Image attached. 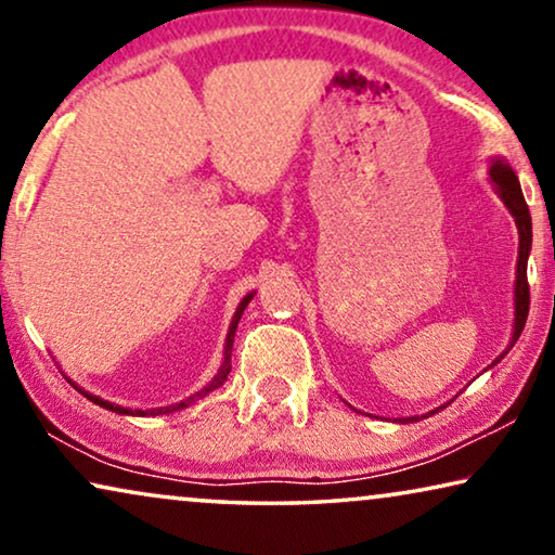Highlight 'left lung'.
<instances>
[{
  "label": "left lung",
  "mask_w": 555,
  "mask_h": 555,
  "mask_svg": "<svg viewBox=\"0 0 555 555\" xmlns=\"http://www.w3.org/2000/svg\"><path fill=\"white\" fill-rule=\"evenodd\" d=\"M490 183H493V189L501 201L505 203V208L511 210V216L515 218V229H518V263H515V299H513V309H515V319H513V337H511V345L508 349H503L501 357H495L498 364L501 359L511 352V347L518 341L522 326H526V319H528V307H530V292H528V256H530V246H533V223H530V210H528V203L522 198V191H520V183H518V176H515V170L511 168V163L501 158V155H495V158H490ZM490 364V366H493ZM452 402V400H450ZM448 402V404H450ZM448 404H442V408H448ZM442 408H435L427 412V415H415V417H400L397 423H420L423 417H430L435 412H440Z\"/></svg>",
  "instance_id": "obj_1"
}]
</instances>
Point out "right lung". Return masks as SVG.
Here are the masks:
<instances>
[{"mask_svg": "<svg viewBox=\"0 0 555 555\" xmlns=\"http://www.w3.org/2000/svg\"><path fill=\"white\" fill-rule=\"evenodd\" d=\"M254 294H256V292L246 294L244 299H241L238 307H236V311H233V319H231L229 334H225L223 362H221V366H218V372L214 374V379H210L206 387H201L198 392H193L191 397H185V400H181V402H176V404H166V408L130 410V408H120V404H115V402H107V400H103V397H98V395H92V392H85V389H82L80 385H75V382L69 379V377H67V382H69V385H73V387L77 389V392H82L85 397H88L90 402H95V404H100V408H105V410H111V412H118V415H132V417H158V415H170V412H178V410H183V408H191L193 402H198L201 397H206L208 392H214V389L221 387L223 382H225V377H229V372H231V349H233V337H236V326H238V322H241V314H244V309L248 307V301L254 299Z\"/></svg>", "mask_w": 555, "mask_h": 555, "instance_id": "1", "label": "right lung"}]
</instances>
